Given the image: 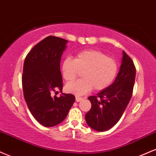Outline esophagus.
I'll use <instances>...</instances> for the list:
<instances>
[{
  "mask_svg": "<svg viewBox=\"0 0 156 156\" xmlns=\"http://www.w3.org/2000/svg\"><path fill=\"white\" fill-rule=\"evenodd\" d=\"M75 98H76V102H80V101L82 100V98H81V97L76 96V97H75Z\"/></svg>",
  "mask_w": 156,
  "mask_h": 156,
  "instance_id": "1",
  "label": "esophagus"
}]
</instances>
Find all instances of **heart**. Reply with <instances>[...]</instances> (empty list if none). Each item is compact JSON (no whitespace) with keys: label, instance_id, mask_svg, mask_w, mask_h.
I'll list each match as a JSON object with an SVG mask.
<instances>
[{"label":"heart","instance_id":"obj_1","mask_svg":"<svg viewBox=\"0 0 156 156\" xmlns=\"http://www.w3.org/2000/svg\"><path fill=\"white\" fill-rule=\"evenodd\" d=\"M80 71H83V79L66 85L67 92L83 95L93 87L97 90L107 88L116 78L118 65L116 60L101 51L86 49L77 53L75 60L67 58L62 63V74L68 82L77 77Z\"/></svg>","mask_w":156,"mask_h":156}]
</instances>
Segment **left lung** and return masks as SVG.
Segmentation results:
<instances>
[{"mask_svg": "<svg viewBox=\"0 0 156 156\" xmlns=\"http://www.w3.org/2000/svg\"><path fill=\"white\" fill-rule=\"evenodd\" d=\"M135 77L134 64L122 51L121 65L114 82L97 96L88 97L92 106L85 120L91 129L100 132L107 131L120 120L132 96Z\"/></svg>", "mask_w": 156, "mask_h": 156, "instance_id": "8db88e82", "label": "left lung"}]
</instances>
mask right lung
Masks as SVG:
<instances>
[{"mask_svg": "<svg viewBox=\"0 0 156 156\" xmlns=\"http://www.w3.org/2000/svg\"><path fill=\"white\" fill-rule=\"evenodd\" d=\"M67 43L64 38L47 36L34 46L24 62V98L34 118L45 127L63 122L75 101L74 95L61 91L63 78L60 63ZM57 89L62 95L53 97L51 93Z\"/></svg>", "mask_w": 156, "mask_h": 156, "instance_id": "add662e5", "label": "right lung"}]
</instances>
